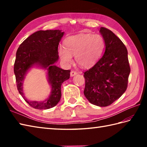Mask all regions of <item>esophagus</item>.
I'll use <instances>...</instances> for the list:
<instances>
[{
	"instance_id": "34e87169",
	"label": "esophagus",
	"mask_w": 147,
	"mask_h": 147,
	"mask_svg": "<svg viewBox=\"0 0 147 147\" xmlns=\"http://www.w3.org/2000/svg\"><path fill=\"white\" fill-rule=\"evenodd\" d=\"M76 74H77V72L74 71H71V73H70V75H71V77H73V76H75V75H76Z\"/></svg>"
}]
</instances>
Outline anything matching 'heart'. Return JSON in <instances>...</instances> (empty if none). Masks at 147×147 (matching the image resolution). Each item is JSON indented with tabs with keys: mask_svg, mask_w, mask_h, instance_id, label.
I'll return each instance as SVG.
<instances>
[{
	"mask_svg": "<svg viewBox=\"0 0 147 147\" xmlns=\"http://www.w3.org/2000/svg\"><path fill=\"white\" fill-rule=\"evenodd\" d=\"M104 45V40L100 35L82 33L65 39L64 48L59 49L58 54L65 65H70L73 62L72 56H74L80 66L89 67L98 60Z\"/></svg>",
	"mask_w": 147,
	"mask_h": 147,
	"instance_id": "obj_1",
	"label": "heart"
}]
</instances>
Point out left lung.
I'll list each match as a JSON object with an SVG mask.
<instances>
[{"instance_id": "obj_1", "label": "left lung", "mask_w": 147, "mask_h": 147, "mask_svg": "<svg viewBox=\"0 0 147 147\" xmlns=\"http://www.w3.org/2000/svg\"><path fill=\"white\" fill-rule=\"evenodd\" d=\"M104 38V55L93 66L84 73V95L91 104L106 107L120 98L127 86L130 67L127 49L115 34L101 27Z\"/></svg>"}]
</instances>
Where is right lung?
<instances>
[{
    "label": "right lung",
    "mask_w": 147,
    "mask_h": 147,
    "mask_svg": "<svg viewBox=\"0 0 147 147\" xmlns=\"http://www.w3.org/2000/svg\"><path fill=\"white\" fill-rule=\"evenodd\" d=\"M64 32L61 30L38 31L24 40L18 49L14 73L20 95L31 107L36 109L54 107L60 101L62 83L70 78V71L57 67L58 46ZM34 67L47 70V79L51 91L49 97L42 101H29L24 95L23 83L26 74Z\"/></svg>",
    "instance_id": "obj_1"
}]
</instances>
